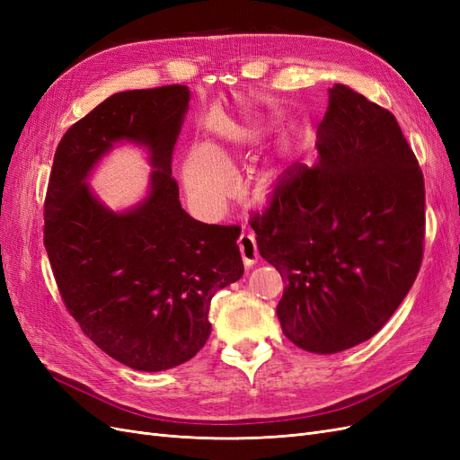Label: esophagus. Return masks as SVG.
<instances>
[{
	"label": "esophagus",
	"instance_id": "1",
	"mask_svg": "<svg viewBox=\"0 0 460 460\" xmlns=\"http://www.w3.org/2000/svg\"><path fill=\"white\" fill-rule=\"evenodd\" d=\"M238 245H240V253H242V259H243L245 267H247V269L253 267V264H255L257 259H259V249H257L255 235H252V234H242L240 240H238Z\"/></svg>",
	"mask_w": 460,
	"mask_h": 460
}]
</instances>
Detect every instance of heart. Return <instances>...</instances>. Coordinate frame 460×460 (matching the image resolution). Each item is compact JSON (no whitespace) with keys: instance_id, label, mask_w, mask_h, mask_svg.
<instances>
[{"instance_id":"b5f03b06","label":"heart","mask_w":460,"mask_h":460,"mask_svg":"<svg viewBox=\"0 0 460 460\" xmlns=\"http://www.w3.org/2000/svg\"><path fill=\"white\" fill-rule=\"evenodd\" d=\"M240 137L238 130L222 140H211L201 151H193L184 161L182 176L188 191L203 205L215 207L226 196V176L232 172V149ZM267 182V178H262Z\"/></svg>"}]
</instances>
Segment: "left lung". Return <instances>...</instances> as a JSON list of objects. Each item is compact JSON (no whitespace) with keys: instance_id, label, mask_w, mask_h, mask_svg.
<instances>
[{"instance_id":"1","label":"left lung","mask_w":460,"mask_h":460,"mask_svg":"<svg viewBox=\"0 0 460 460\" xmlns=\"http://www.w3.org/2000/svg\"><path fill=\"white\" fill-rule=\"evenodd\" d=\"M318 161L294 163L252 213L262 259L286 284L284 336L330 355L370 340L424 255V176L395 117L343 84L328 90Z\"/></svg>"}]
</instances>
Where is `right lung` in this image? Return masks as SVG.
Segmentation results:
<instances>
[{
	"label": "right lung",
	"instance_id": "obj_1",
	"mask_svg": "<svg viewBox=\"0 0 460 460\" xmlns=\"http://www.w3.org/2000/svg\"><path fill=\"white\" fill-rule=\"evenodd\" d=\"M188 86L130 90L65 132L44 203V245L65 307L119 363L159 372L186 363L211 333L208 305L240 280V226L205 225L178 199L172 151L188 111ZM117 141L146 145L150 196L115 214L85 178Z\"/></svg>",
	"mask_w": 460,
	"mask_h": 460
}]
</instances>
